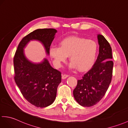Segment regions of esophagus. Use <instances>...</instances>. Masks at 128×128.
Returning a JSON list of instances; mask_svg holds the SVG:
<instances>
[{
    "label": "esophagus",
    "mask_w": 128,
    "mask_h": 128,
    "mask_svg": "<svg viewBox=\"0 0 128 128\" xmlns=\"http://www.w3.org/2000/svg\"><path fill=\"white\" fill-rule=\"evenodd\" d=\"M69 76V75H67V74H63V75H62V78H63V79L66 78Z\"/></svg>",
    "instance_id": "obj_1"
}]
</instances>
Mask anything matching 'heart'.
Masks as SVG:
<instances>
[{
	"mask_svg": "<svg viewBox=\"0 0 128 128\" xmlns=\"http://www.w3.org/2000/svg\"><path fill=\"white\" fill-rule=\"evenodd\" d=\"M98 49L97 43L93 40L71 36L62 40L59 46H52L49 52L56 68H60L70 56L71 62L70 67L85 71L90 69L95 63Z\"/></svg>",
	"mask_w": 128,
	"mask_h": 128,
	"instance_id": "obj_1",
	"label": "heart"
}]
</instances>
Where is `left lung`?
<instances>
[{"mask_svg":"<svg viewBox=\"0 0 128 128\" xmlns=\"http://www.w3.org/2000/svg\"><path fill=\"white\" fill-rule=\"evenodd\" d=\"M99 53L91 69L78 80L73 91L74 96L80 105L90 107L96 104L105 96L112 77L114 63L112 48L102 35H98Z\"/></svg>","mask_w":128,"mask_h":128,"instance_id":"obj_1","label":"left lung"}]
</instances>
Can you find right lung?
<instances>
[{
	"mask_svg": "<svg viewBox=\"0 0 128 128\" xmlns=\"http://www.w3.org/2000/svg\"><path fill=\"white\" fill-rule=\"evenodd\" d=\"M56 32L57 30L52 28L32 32L20 41L14 56V81L24 98L37 108H45L54 102L57 87L61 82V72L53 69L46 58L40 63L29 60L25 56L24 48L30 40H38L48 55Z\"/></svg>",
	"mask_w": 128,
	"mask_h": 128,
	"instance_id": "right-lung-1",
	"label": "right lung"
}]
</instances>
